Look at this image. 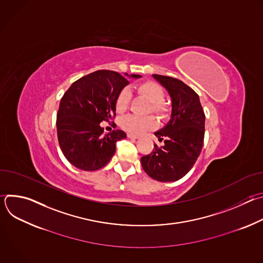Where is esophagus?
Here are the masks:
<instances>
[{"instance_id":"obj_1","label":"esophagus","mask_w":263,"mask_h":263,"mask_svg":"<svg viewBox=\"0 0 263 263\" xmlns=\"http://www.w3.org/2000/svg\"><path fill=\"white\" fill-rule=\"evenodd\" d=\"M127 136H128L129 138H131V139H137V138H138L137 135H134V134H132V133H128Z\"/></svg>"}]
</instances>
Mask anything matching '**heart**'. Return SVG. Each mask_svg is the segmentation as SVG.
Segmentation results:
<instances>
[{"label": "heart", "instance_id": "1", "mask_svg": "<svg viewBox=\"0 0 263 263\" xmlns=\"http://www.w3.org/2000/svg\"><path fill=\"white\" fill-rule=\"evenodd\" d=\"M137 91L148 102H151V109L159 117H165L168 114V107L163 102L165 92L163 88L154 81H145L137 86ZM131 100V92L128 88H123L116 100V109L119 114L125 112ZM156 120L152 116L137 117L128 116L121 122V126L132 134H141L156 127Z\"/></svg>", "mask_w": 263, "mask_h": 263}]
</instances>
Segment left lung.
<instances>
[{
  "instance_id": "obj_1",
  "label": "left lung",
  "mask_w": 263,
  "mask_h": 263,
  "mask_svg": "<svg viewBox=\"0 0 263 263\" xmlns=\"http://www.w3.org/2000/svg\"><path fill=\"white\" fill-rule=\"evenodd\" d=\"M168 92L172 114L168 123L154 134L162 146L154 144L153 152L142 156L143 171L160 182H173L189 173L203 147L205 115L198 93L184 82L161 74H152Z\"/></svg>"
}]
</instances>
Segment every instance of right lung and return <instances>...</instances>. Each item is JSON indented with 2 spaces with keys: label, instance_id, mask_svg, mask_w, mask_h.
<instances>
[{
  "label": "right lung",
  "instance_id": "1",
  "mask_svg": "<svg viewBox=\"0 0 263 263\" xmlns=\"http://www.w3.org/2000/svg\"><path fill=\"white\" fill-rule=\"evenodd\" d=\"M127 77L140 74H121L101 69L74 81L64 92L57 112V136L64 157L82 171L104 167L116 153L117 141L126 138L122 130L104 133L102 122L116 117V100L129 84Z\"/></svg>",
  "mask_w": 263,
  "mask_h": 263
}]
</instances>
